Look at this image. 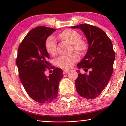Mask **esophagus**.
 Listing matches in <instances>:
<instances>
[{
	"label": "esophagus",
	"instance_id": "1",
	"mask_svg": "<svg viewBox=\"0 0 126 126\" xmlns=\"http://www.w3.org/2000/svg\"><path fill=\"white\" fill-rule=\"evenodd\" d=\"M69 71V69H64L63 70V74H66L68 73V72Z\"/></svg>",
	"mask_w": 126,
	"mask_h": 126
}]
</instances>
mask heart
Masks as SVG:
<instances>
[{
	"label": "heart",
	"mask_w": 126,
	"mask_h": 126,
	"mask_svg": "<svg viewBox=\"0 0 126 126\" xmlns=\"http://www.w3.org/2000/svg\"><path fill=\"white\" fill-rule=\"evenodd\" d=\"M59 37L70 44L73 45L75 50L83 53L88 47L87 43L81 39V35L77 31L72 29H66L59 34ZM45 47L48 54L54 56L56 53V41L52 35L46 38L45 43ZM79 59L78 55L76 53L63 56L56 60V65L61 68L68 69L71 68L74 63Z\"/></svg>",
	"instance_id": "1"
}]
</instances>
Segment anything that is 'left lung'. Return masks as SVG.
Listing matches in <instances>:
<instances>
[{
  "instance_id": "left-lung-1",
  "label": "left lung",
  "mask_w": 126,
  "mask_h": 126,
  "mask_svg": "<svg viewBox=\"0 0 126 126\" xmlns=\"http://www.w3.org/2000/svg\"><path fill=\"white\" fill-rule=\"evenodd\" d=\"M71 27L81 29L89 44L87 54L77 67L84 69L85 72L91 69L88 75L78 74L75 81L76 88L81 97L94 99L107 85L112 75L115 58L112 44L106 32L94 26L85 23ZM76 71L79 72V70Z\"/></svg>"
}]
</instances>
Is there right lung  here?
Masks as SVG:
<instances>
[{
  "label": "right lung",
  "mask_w": 126,
  "mask_h": 126,
  "mask_svg": "<svg viewBox=\"0 0 126 126\" xmlns=\"http://www.w3.org/2000/svg\"><path fill=\"white\" fill-rule=\"evenodd\" d=\"M56 29L38 26L25 36L18 49L16 65L20 81L29 96L39 103H50L58 95L63 70L55 68L46 76V69L50 65L45 43Z\"/></svg>",
  "instance_id": "1"
}]
</instances>
